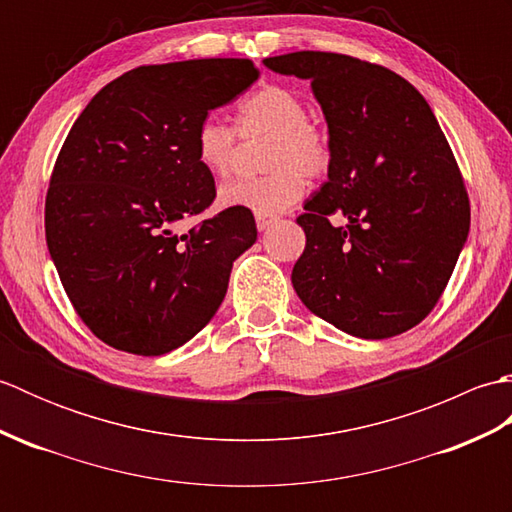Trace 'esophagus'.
<instances>
[{"mask_svg": "<svg viewBox=\"0 0 512 512\" xmlns=\"http://www.w3.org/2000/svg\"><path fill=\"white\" fill-rule=\"evenodd\" d=\"M277 220H275V217H264V215H257V228H259V231H268V228L270 226H273Z\"/></svg>", "mask_w": 512, "mask_h": 512, "instance_id": "esophagus-1", "label": "esophagus"}]
</instances>
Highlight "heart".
I'll return each instance as SVG.
<instances>
[{
  "label": "heart",
  "instance_id": "b5f03b06",
  "mask_svg": "<svg viewBox=\"0 0 512 512\" xmlns=\"http://www.w3.org/2000/svg\"><path fill=\"white\" fill-rule=\"evenodd\" d=\"M237 129L242 136L270 134L262 178L224 182L217 200L228 209H246L273 217L295 206L306 178L328 171L332 143L325 129L308 121V105L299 94L279 85H266L239 103ZM237 132L217 116H206L195 132V158L211 176H226L233 169Z\"/></svg>",
  "mask_w": 512,
  "mask_h": 512
}]
</instances>
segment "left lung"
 Here are the masks:
<instances>
[{
  "label": "left lung",
  "instance_id": "8db88e82",
  "mask_svg": "<svg viewBox=\"0 0 512 512\" xmlns=\"http://www.w3.org/2000/svg\"><path fill=\"white\" fill-rule=\"evenodd\" d=\"M310 81L332 160L303 204L292 286L310 312L358 339L411 330L436 306L469 237L458 162L424 96L383 65L334 52L264 59Z\"/></svg>",
  "mask_w": 512,
  "mask_h": 512
}]
</instances>
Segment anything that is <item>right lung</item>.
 Listing matches in <instances>:
<instances>
[{"label": "right lung", "instance_id": "obj_1", "mask_svg": "<svg viewBox=\"0 0 512 512\" xmlns=\"http://www.w3.org/2000/svg\"><path fill=\"white\" fill-rule=\"evenodd\" d=\"M259 79L248 59L129 70L76 118L46 195V242L83 323L107 345L160 356L191 341L224 301L255 217L226 209L187 233L215 200L195 132Z\"/></svg>", "mask_w": 512, "mask_h": 512}]
</instances>
